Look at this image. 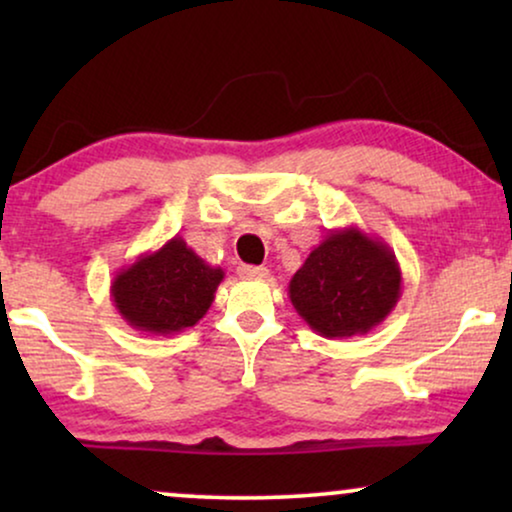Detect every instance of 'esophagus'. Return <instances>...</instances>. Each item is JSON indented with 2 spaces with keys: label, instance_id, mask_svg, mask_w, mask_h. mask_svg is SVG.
Wrapping results in <instances>:
<instances>
[{
  "label": "esophagus",
  "instance_id": "obj_1",
  "mask_svg": "<svg viewBox=\"0 0 512 512\" xmlns=\"http://www.w3.org/2000/svg\"><path fill=\"white\" fill-rule=\"evenodd\" d=\"M237 272H240L242 279H268L270 277V270L258 268V265H240Z\"/></svg>",
  "mask_w": 512,
  "mask_h": 512
}]
</instances>
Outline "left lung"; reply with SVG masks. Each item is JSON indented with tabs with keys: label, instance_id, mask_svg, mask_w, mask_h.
Listing matches in <instances>:
<instances>
[{
	"label": "left lung",
	"instance_id": "obj_1",
	"mask_svg": "<svg viewBox=\"0 0 512 512\" xmlns=\"http://www.w3.org/2000/svg\"><path fill=\"white\" fill-rule=\"evenodd\" d=\"M396 254L382 237L347 226L331 230L291 277L289 298L314 333L324 338L366 335L401 298Z\"/></svg>",
	"mask_w": 512,
	"mask_h": 512
}]
</instances>
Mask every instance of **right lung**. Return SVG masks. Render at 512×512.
Returning <instances> with one entry per match:
<instances>
[{"instance_id":"add662e5","label":"right lung","mask_w":512,"mask_h":512,"mask_svg":"<svg viewBox=\"0 0 512 512\" xmlns=\"http://www.w3.org/2000/svg\"><path fill=\"white\" fill-rule=\"evenodd\" d=\"M223 277L226 272L202 261L184 237L174 235L160 249L123 265L109 293L130 328L151 335H177L205 317Z\"/></svg>"}]
</instances>
